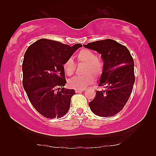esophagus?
Wrapping results in <instances>:
<instances>
[{"instance_id":"34e87169","label":"esophagus","mask_w":156,"mask_h":156,"mask_svg":"<svg viewBox=\"0 0 156 156\" xmlns=\"http://www.w3.org/2000/svg\"><path fill=\"white\" fill-rule=\"evenodd\" d=\"M84 91V89H75V92L76 93H78V92H81Z\"/></svg>"}]
</instances>
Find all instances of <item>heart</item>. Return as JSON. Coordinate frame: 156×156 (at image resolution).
I'll return each instance as SVG.
<instances>
[{
    "mask_svg": "<svg viewBox=\"0 0 156 156\" xmlns=\"http://www.w3.org/2000/svg\"><path fill=\"white\" fill-rule=\"evenodd\" d=\"M78 60L86 64L82 76H76L69 80V85L72 88L84 89L94 82V77L97 79L101 78L105 71V64L101 59L97 57L94 51L88 49H82L77 54ZM66 74L72 76L75 72V64L72 58H68L63 64Z\"/></svg>",
    "mask_w": 156,
    "mask_h": 156,
    "instance_id": "heart-1",
    "label": "heart"
}]
</instances>
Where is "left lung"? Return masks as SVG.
<instances>
[{"label": "left lung", "mask_w": 156, "mask_h": 156, "mask_svg": "<svg viewBox=\"0 0 156 156\" xmlns=\"http://www.w3.org/2000/svg\"><path fill=\"white\" fill-rule=\"evenodd\" d=\"M85 48L98 51L105 64V71L96 97L89 102L95 115L110 117L120 112L127 103L135 82L134 61L125 45L110 39L89 43Z\"/></svg>", "instance_id": "left-lung-1"}]
</instances>
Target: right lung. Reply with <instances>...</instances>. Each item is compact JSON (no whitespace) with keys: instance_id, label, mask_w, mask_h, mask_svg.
<instances>
[{"instance_id":"add662e5","label":"right lung","mask_w":156,"mask_h":156,"mask_svg":"<svg viewBox=\"0 0 156 156\" xmlns=\"http://www.w3.org/2000/svg\"><path fill=\"white\" fill-rule=\"evenodd\" d=\"M80 44L69 46L61 42L41 39L31 44L22 64L23 86L29 101L39 114L48 119L61 118L70 107L73 89H65L63 64Z\"/></svg>"}]
</instances>
